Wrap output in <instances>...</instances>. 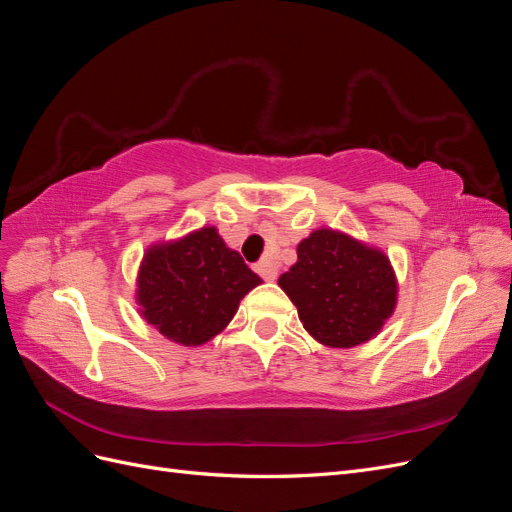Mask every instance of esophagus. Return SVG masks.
<instances>
[{"label":"esophagus","mask_w":512,"mask_h":512,"mask_svg":"<svg viewBox=\"0 0 512 512\" xmlns=\"http://www.w3.org/2000/svg\"><path fill=\"white\" fill-rule=\"evenodd\" d=\"M256 273H258L265 282H275V280H277V269L271 265L269 260H260L258 265H256Z\"/></svg>","instance_id":"1"}]
</instances>
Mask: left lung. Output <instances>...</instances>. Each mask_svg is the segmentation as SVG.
Listing matches in <instances>:
<instances>
[{"label":"left lung","instance_id":"1","mask_svg":"<svg viewBox=\"0 0 512 512\" xmlns=\"http://www.w3.org/2000/svg\"><path fill=\"white\" fill-rule=\"evenodd\" d=\"M297 256L280 286L309 335L324 346L352 348L380 333L397 303L389 258L331 228L303 239Z\"/></svg>","mask_w":512,"mask_h":512}]
</instances>
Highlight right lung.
I'll return each instance as SVG.
<instances>
[{
    "label": "right lung",
    "mask_w": 512,
    "mask_h": 512,
    "mask_svg": "<svg viewBox=\"0 0 512 512\" xmlns=\"http://www.w3.org/2000/svg\"><path fill=\"white\" fill-rule=\"evenodd\" d=\"M262 280L230 250L218 230L151 245L138 271L136 301L143 318L164 337L200 346L224 331L239 301Z\"/></svg>",
    "instance_id": "right-lung-1"
}]
</instances>
